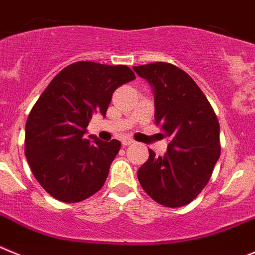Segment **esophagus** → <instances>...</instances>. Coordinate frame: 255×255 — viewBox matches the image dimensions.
I'll use <instances>...</instances> for the list:
<instances>
[{
	"label": "esophagus",
	"mask_w": 255,
	"mask_h": 255,
	"mask_svg": "<svg viewBox=\"0 0 255 255\" xmlns=\"http://www.w3.org/2000/svg\"><path fill=\"white\" fill-rule=\"evenodd\" d=\"M133 139L129 138V137H123L122 138V144H125V146H129V144L133 143Z\"/></svg>",
	"instance_id": "obj_1"
}]
</instances>
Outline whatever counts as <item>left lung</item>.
I'll return each instance as SVG.
<instances>
[{
	"label": "left lung",
	"instance_id": "1",
	"mask_svg": "<svg viewBox=\"0 0 255 255\" xmlns=\"http://www.w3.org/2000/svg\"><path fill=\"white\" fill-rule=\"evenodd\" d=\"M133 70L151 85L155 122L169 138L164 156L148 150L137 171L139 184L160 205L182 207L201 193L219 160V121L193 79L176 66L156 62Z\"/></svg>",
	"mask_w": 255,
	"mask_h": 255
}]
</instances>
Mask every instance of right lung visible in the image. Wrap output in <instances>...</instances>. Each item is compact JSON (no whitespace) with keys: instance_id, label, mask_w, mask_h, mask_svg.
I'll return each mask as SVG.
<instances>
[{"instance_id":"right-lung-1","label":"right lung","mask_w":255,"mask_h":255,"mask_svg":"<svg viewBox=\"0 0 255 255\" xmlns=\"http://www.w3.org/2000/svg\"><path fill=\"white\" fill-rule=\"evenodd\" d=\"M134 79L127 66L82 61L63 68L43 91L25 126V156L50 196L76 203L104 185L121 142L84 134L93 114L105 117L114 90Z\"/></svg>"}]
</instances>
